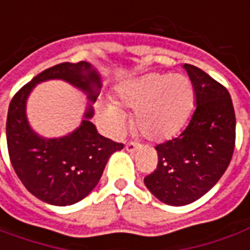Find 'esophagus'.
Returning a JSON list of instances; mask_svg holds the SVG:
<instances>
[{"mask_svg":"<svg viewBox=\"0 0 250 250\" xmlns=\"http://www.w3.org/2000/svg\"><path fill=\"white\" fill-rule=\"evenodd\" d=\"M139 147H141V145L134 144V142H127V144H125V150H127V152H131V153L137 152Z\"/></svg>","mask_w":250,"mask_h":250,"instance_id":"1","label":"esophagus"}]
</instances>
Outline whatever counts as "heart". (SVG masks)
<instances>
[{"mask_svg":"<svg viewBox=\"0 0 250 250\" xmlns=\"http://www.w3.org/2000/svg\"><path fill=\"white\" fill-rule=\"evenodd\" d=\"M119 105L135 111L134 125L145 138L163 141L175 135L186 123L194 101V89L185 75L149 74L119 90ZM101 118L113 134L125 128V112L115 104H105Z\"/></svg>","mask_w":250,"mask_h":250,"instance_id":"b5f03b06","label":"heart"}]
</instances>
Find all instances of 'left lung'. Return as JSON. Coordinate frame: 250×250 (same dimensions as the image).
Instances as JSON below:
<instances>
[{
	"instance_id": "obj_1",
	"label": "left lung",
	"mask_w": 250,
	"mask_h": 250,
	"mask_svg": "<svg viewBox=\"0 0 250 250\" xmlns=\"http://www.w3.org/2000/svg\"><path fill=\"white\" fill-rule=\"evenodd\" d=\"M196 93V109L178 137L156 146L159 163L144 182L156 198L181 207L208 193L231 161L235 112L223 84L203 69L185 64Z\"/></svg>"
}]
</instances>
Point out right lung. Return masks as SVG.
<instances>
[{
    "instance_id": "1",
    "label": "right lung",
    "mask_w": 250,
    "mask_h": 250,
    "mask_svg": "<svg viewBox=\"0 0 250 250\" xmlns=\"http://www.w3.org/2000/svg\"><path fill=\"white\" fill-rule=\"evenodd\" d=\"M62 79L89 94L91 103L101 89L100 76L89 62H61L42 71L13 96L6 118V144L12 167L31 194L41 201L65 207L83 200L97 186L112 153L123 144L105 138L90 122V105L79 128L62 138L45 139L32 131L25 101L37 83Z\"/></svg>"
}]
</instances>
